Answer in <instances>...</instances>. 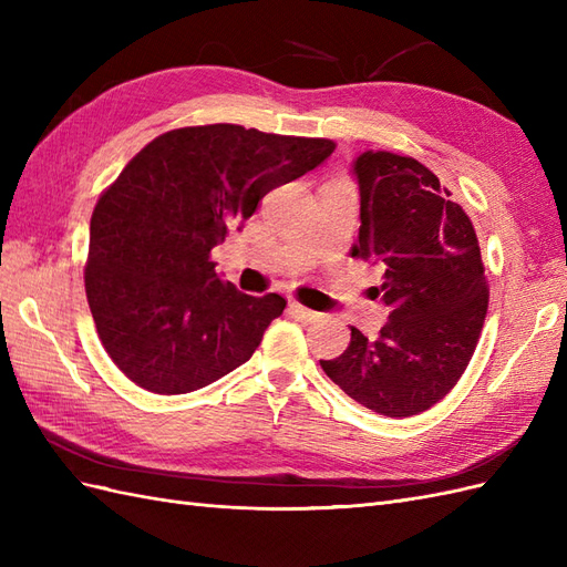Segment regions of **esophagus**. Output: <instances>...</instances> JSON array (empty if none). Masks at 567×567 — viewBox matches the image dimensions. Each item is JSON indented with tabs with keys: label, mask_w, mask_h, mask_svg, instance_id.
I'll return each instance as SVG.
<instances>
[{
	"label": "esophagus",
	"mask_w": 567,
	"mask_h": 567,
	"mask_svg": "<svg viewBox=\"0 0 567 567\" xmlns=\"http://www.w3.org/2000/svg\"><path fill=\"white\" fill-rule=\"evenodd\" d=\"M288 310H290V315H293L300 321H315L319 317L315 310H307V307H302L300 302H290Z\"/></svg>",
	"instance_id": "34e87169"
}]
</instances>
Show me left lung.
I'll list each match as a JSON object with an SVG mask.
<instances>
[{"label": "left lung", "mask_w": 567, "mask_h": 567, "mask_svg": "<svg viewBox=\"0 0 567 567\" xmlns=\"http://www.w3.org/2000/svg\"><path fill=\"white\" fill-rule=\"evenodd\" d=\"M352 175L362 219L352 257L383 269L390 319L375 338L352 326L348 350L319 364L375 414L414 416L437 404L471 362L489 300L485 267L468 215L425 165L364 151Z\"/></svg>", "instance_id": "8db88e82"}]
</instances>
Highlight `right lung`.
<instances>
[{
  "label": "right lung",
  "instance_id": "1",
  "mask_svg": "<svg viewBox=\"0 0 567 567\" xmlns=\"http://www.w3.org/2000/svg\"><path fill=\"white\" fill-rule=\"evenodd\" d=\"M333 148L221 123L165 132L125 165L92 213L84 288L101 346L132 383L184 394L248 362L286 300L236 290L210 250Z\"/></svg>",
  "mask_w": 567,
  "mask_h": 567
}]
</instances>
